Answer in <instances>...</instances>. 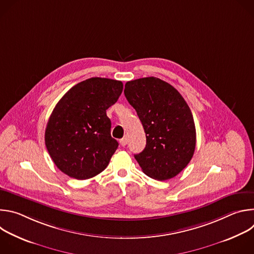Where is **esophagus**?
Masks as SVG:
<instances>
[{"mask_svg":"<svg viewBox=\"0 0 254 254\" xmlns=\"http://www.w3.org/2000/svg\"><path fill=\"white\" fill-rule=\"evenodd\" d=\"M120 143H121V146H122V147H125L126 144L127 143V136H125V137L121 138V139H120Z\"/></svg>","mask_w":254,"mask_h":254,"instance_id":"1","label":"esophagus"}]
</instances>
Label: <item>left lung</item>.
<instances>
[{
    "label": "left lung",
    "mask_w": 254,
    "mask_h": 254,
    "mask_svg": "<svg viewBox=\"0 0 254 254\" xmlns=\"http://www.w3.org/2000/svg\"><path fill=\"white\" fill-rule=\"evenodd\" d=\"M125 95L147 137L146 148L134 159L153 179L174 178L190 163L196 147V128L189 105L175 87L157 77L127 81Z\"/></svg>",
    "instance_id": "8db88e82"
}]
</instances>
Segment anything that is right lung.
I'll return each mask as SVG.
<instances>
[{"label": "right lung", "instance_id": "obj_1", "mask_svg": "<svg viewBox=\"0 0 254 254\" xmlns=\"http://www.w3.org/2000/svg\"><path fill=\"white\" fill-rule=\"evenodd\" d=\"M123 82L92 77L70 88L58 101L45 130V144L56 167L77 180L101 173L119 147L111 135L106 110L123 92Z\"/></svg>", "mask_w": 254, "mask_h": 254}]
</instances>
